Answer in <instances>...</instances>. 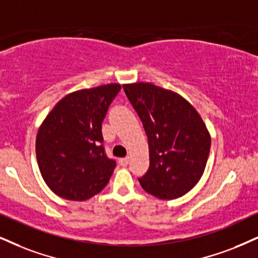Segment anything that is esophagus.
<instances>
[{"mask_svg": "<svg viewBox=\"0 0 258 258\" xmlns=\"http://www.w3.org/2000/svg\"><path fill=\"white\" fill-rule=\"evenodd\" d=\"M128 164H129V158L128 157L119 159V165H120V166H126V165H128Z\"/></svg>", "mask_w": 258, "mask_h": 258, "instance_id": "34e87169", "label": "esophagus"}]
</instances>
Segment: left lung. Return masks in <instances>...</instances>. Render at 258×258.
Instances as JSON below:
<instances>
[{
  "mask_svg": "<svg viewBox=\"0 0 258 258\" xmlns=\"http://www.w3.org/2000/svg\"><path fill=\"white\" fill-rule=\"evenodd\" d=\"M123 90L148 138L149 168L139 178L142 189L160 200L185 195L202 177L211 149L202 118L172 91L145 82Z\"/></svg>",
  "mask_w": 258,
  "mask_h": 258,
  "instance_id": "8db88e82",
  "label": "left lung"
}]
</instances>
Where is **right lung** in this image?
Listing matches in <instances>:
<instances>
[{
    "label": "right lung",
    "mask_w": 258,
    "mask_h": 258,
    "mask_svg": "<svg viewBox=\"0 0 258 258\" xmlns=\"http://www.w3.org/2000/svg\"><path fill=\"white\" fill-rule=\"evenodd\" d=\"M120 85L81 90L59 100L38 130L41 177L56 195L85 201L109 183L116 161L105 153L101 123Z\"/></svg>",
    "instance_id": "1"
}]
</instances>
